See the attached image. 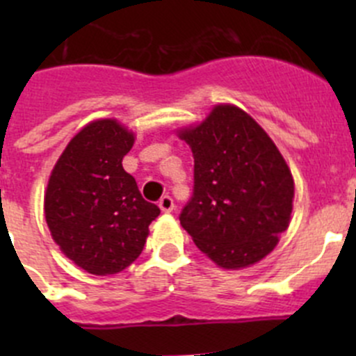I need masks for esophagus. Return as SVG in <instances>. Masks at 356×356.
Listing matches in <instances>:
<instances>
[{
	"label": "esophagus",
	"mask_w": 356,
	"mask_h": 356,
	"mask_svg": "<svg viewBox=\"0 0 356 356\" xmlns=\"http://www.w3.org/2000/svg\"><path fill=\"white\" fill-rule=\"evenodd\" d=\"M158 207L161 208V211L168 213V211L174 210V200H172V196H168V195L161 196L160 201H158Z\"/></svg>",
	"instance_id": "obj_1"
}]
</instances>
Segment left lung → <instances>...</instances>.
<instances>
[{
  "label": "left lung",
  "instance_id": "obj_1",
  "mask_svg": "<svg viewBox=\"0 0 356 356\" xmlns=\"http://www.w3.org/2000/svg\"><path fill=\"white\" fill-rule=\"evenodd\" d=\"M179 138L195 156V188L181 225L220 267L257 264L289 225L294 184L284 158L267 132L232 105L215 106Z\"/></svg>",
  "mask_w": 356,
  "mask_h": 356
}]
</instances>
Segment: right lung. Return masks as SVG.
<instances>
[{
	"label": "right lung",
	"instance_id": "add662e5",
	"mask_svg": "<svg viewBox=\"0 0 356 356\" xmlns=\"http://www.w3.org/2000/svg\"><path fill=\"white\" fill-rule=\"evenodd\" d=\"M132 145V132L117 120L91 122L68 143L49 177V231L67 258L89 274L110 275L129 267L160 215L122 167Z\"/></svg>",
	"mask_w": 356,
	"mask_h": 356
}]
</instances>
